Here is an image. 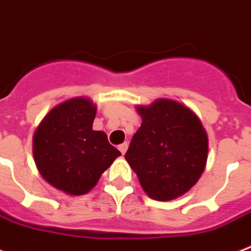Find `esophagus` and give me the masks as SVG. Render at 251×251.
<instances>
[{
    "instance_id": "esophagus-1",
    "label": "esophagus",
    "mask_w": 251,
    "mask_h": 251,
    "mask_svg": "<svg viewBox=\"0 0 251 251\" xmlns=\"http://www.w3.org/2000/svg\"><path fill=\"white\" fill-rule=\"evenodd\" d=\"M127 146H129V145H127V142H124L122 145H120V146H118V150L121 151L122 155H124V154L126 152V150H127Z\"/></svg>"
}]
</instances>
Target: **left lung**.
Instances as JSON below:
<instances>
[{
	"mask_svg": "<svg viewBox=\"0 0 251 251\" xmlns=\"http://www.w3.org/2000/svg\"><path fill=\"white\" fill-rule=\"evenodd\" d=\"M141 127L125 159L149 198L170 201L188 192L208 159V135L188 106L170 99L138 105Z\"/></svg>",
	"mask_w": 251,
	"mask_h": 251,
	"instance_id": "obj_1",
	"label": "left lung"
}]
</instances>
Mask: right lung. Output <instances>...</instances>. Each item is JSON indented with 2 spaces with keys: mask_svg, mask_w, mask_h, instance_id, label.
<instances>
[{
  "mask_svg": "<svg viewBox=\"0 0 251 251\" xmlns=\"http://www.w3.org/2000/svg\"><path fill=\"white\" fill-rule=\"evenodd\" d=\"M96 112L91 99H70L46 114L32 137V154L42 177L71 196L88 194L121 155L104 131L93 130Z\"/></svg>",
  "mask_w": 251,
  "mask_h": 251,
  "instance_id": "add662e5",
  "label": "right lung"
}]
</instances>
